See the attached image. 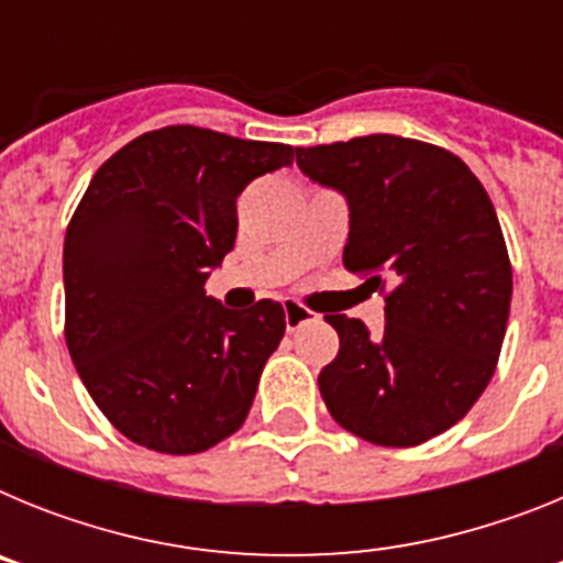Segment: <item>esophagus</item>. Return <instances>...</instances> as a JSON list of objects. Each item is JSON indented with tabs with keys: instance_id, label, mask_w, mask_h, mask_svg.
<instances>
[{
	"instance_id": "34e87169",
	"label": "esophagus",
	"mask_w": 563,
	"mask_h": 563,
	"mask_svg": "<svg viewBox=\"0 0 563 563\" xmlns=\"http://www.w3.org/2000/svg\"><path fill=\"white\" fill-rule=\"evenodd\" d=\"M312 318L310 310H305V307L298 305V301H292V298H287L285 301V324H287V332L298 330L301 324H307Z\"/></svg>"
}]
</instances>
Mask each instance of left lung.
Instances as JSON below:
<instances>
[{
  "mask_svg": "<svg viewBox=\"0 0 563 563\" xmlns=\"http://www.w3.org/2000/svg\"><path fill=\"white\" fill-rule=\"evenodd\" d=\"M296 163L350 206L343 267L391 282L377 338L324 316L341 350L321 397L361 440L420 445L471 411L499 361L514 271L494 202L456 154L397 134L296 148Z\"/></svg>",
  "mask_w": 563,
  "mask_h": 563,
  "instance_id": "1",
  "label": "left lung"
}]
</instances>
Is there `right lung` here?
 <instances>
[{
    "instance_id": "add662e5",
    "label": "right lung",
    "mask_w": 563,
    "mask_h": 563,
    "mask_svg": "<svg viewBox=\"0 0 563 563\" xmlns=\"http://www.w3.org/2000/svg\"><path fill=\"white\" fill-rule=\"evenodd\" d=\"M292 146L200 126L146 132L96 172L64 239L67 350L114 429L200 454L245 422L285 310H228L206 278L236 242V197Z\"/></svg>"
}]
</instances>
